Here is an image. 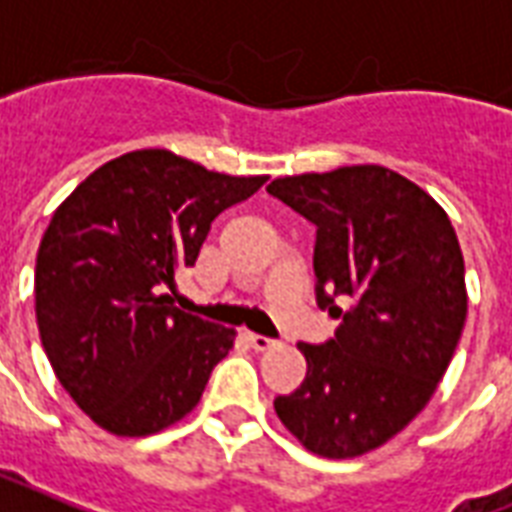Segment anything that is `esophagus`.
<instances>
[{"mask_svg": "<svg viewBox=\"0 0 512 512\" xmlns=\"http://www.w3.org/2000/svg\"><path fill=\"white\" fill-rule=\"evenodd\" d=\"M247 341L252 343V349H257V351H268L276 346V341H273V338H265V335H257V333H247Z\"/></svg>", "mask_w": 512, "mask_h": 512, "instance_id": "1", "label": "esophagus"}]
</instances>
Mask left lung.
<instances>
[{
    "instance_id": "1",
    "label": "left lung",
    "mask_w": 512,
    "mask_h": 512,
    "mask_svg": "<svg viewBox=\"0 0 512 512\" xmlns=\"http://www.w3.org/2000/svg\"><path fill=\"white\" fill-rule=\"evenodd\" d=\"M268 193L317 225V303L343 319L333 341L298 343L306 378L273 400L276 416L311 454H368L424 411L462 338L456 230L432 195L373 163L273 179Z\"/></svg>"
}]
</instances>
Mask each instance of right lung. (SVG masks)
I'll return each mask as SVG.
<instances>
[{"instance_id": "right-lung-1", "label": "right lung", "mask_w": 512, "mask_h": 512, "mask_svg": "<svg viewBox=\"0 0 512 512\" xmlns=\"http://www.w3.org/2000/svg\"><path fill=\"white\" fill-rule=\"evenodd\" d=\"M268 177H230L171 150L104 163L53 212L37 249L34 311L45 354L77 408L117 438L193 411L236 330L171 303L212 220Z\"/></svg>"}]
</instances>
